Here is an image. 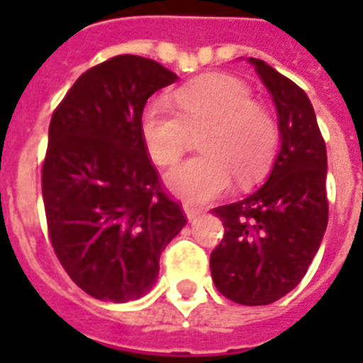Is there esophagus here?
Masks as SVG:
<instances>
[{"instance_id": "obj_1", "label": "esophagus", "mask_w": 363, "mask_h": 363, "mask_svg": "<svg viewBox=\"0 0 363 363\" xmlns=\"http://www.w3.org/2000/svg\"><path fill=\"white\" fill-rule=\"evenodd\" d=\"M182 208H184V213H186L189 220H194V218H198V216L202 213V208H198V206L194 204H184Z\"/></svg>"}]
</instances>
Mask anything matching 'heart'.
<instances>
[{"label": "heart", "instance_id": "b5f03b06", "mask_svg": "<svg viewBox=\"0 0 363 363\" xmlns=\"http://www.w3.org/2000/svg\"><path fill=\"white\" fill-rule=\"evenodd\" d=\"M177 112L151 104L140 130L150 157L174 165L200 138V157L189 159L167 174V186L189 202H208L231 186L257 182L272 165L278 126L270 112L252 101L251 89L231 75H204L173 93Z\"/></svg>", "mask_w": 363, "mask_h": 363}]
</instances>
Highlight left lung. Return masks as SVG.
Masks as SVG:
<instances>
[{"label":"left lung","mask_w":363,"mask_h":363,"mask_svg":"<svg viewBox=\"0 0 363 363\" xmlns=\"http://www.w3.org/2000/svg\"><path fill=\"white\" fill-rule=\"evenodd\" d=\"M251 64L276 103L281 147L267 184L213 208L225 233L210 268L228 299L268 305L296 288L319 251L328 221L327 145L305 91L267 62Z\"/></svg>","instance_id":"1"}]
</instances>
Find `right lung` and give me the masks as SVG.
<instances>
[{
    "label": "right lung",
    "mask_w": 363,
    "mask_h": 363,
    "mask_svg": "<svg viewBox=\"0 0 363 363\" xmlns=\"http://www.w3.org/2000/svg\"><path fill=\"white\" fill-rule=\"evenodd\" d=\"M177 75L155 60L122 54L72 85L52 114L43 198L52 249L89 296H145L159 257L186 223L143 143L140 120Z\"/></svg>",
    "instance_id": "1"
}]
</instances>
